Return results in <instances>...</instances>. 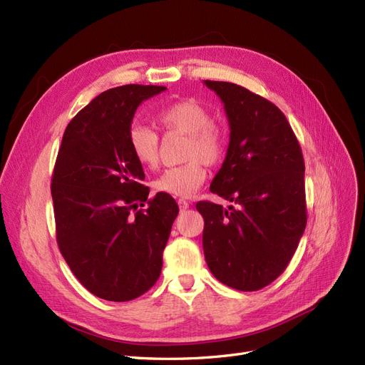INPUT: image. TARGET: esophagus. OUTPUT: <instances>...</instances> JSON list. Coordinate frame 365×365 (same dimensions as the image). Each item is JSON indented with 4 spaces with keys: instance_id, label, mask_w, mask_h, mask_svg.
<instances>
[{
    "instance_id": "esophagus-1",
    "label": "esophagus",
    "mask_w": 365,
    "mask_h": 365,
    "mask_svg": "<svg viewBox=\"0 0 365 365\" xmlns=\"http://www.w3.org/2000/svg\"><path fill=\"white\" fill-rule=\"evenodd\" d=\"M178 205H180L181 210H187V208H189L190 202H187L185 200H178Z\"/></svg>"
}]
</instances>
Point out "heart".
Returning <instances> with one entry per match:
<instances>
[{"instance_id":"obj_1","label":"heart","mask_w":365,"mask_h":365,"mask_svg":"<svg viewBox=\"0 0 365 365\" xmlns=\"http://www.w3.org/2000/svg\"><path fill=\"white\" fill-rule=\"evenodd\" d=\"M157 120L164 129L187 135L182 155L187 163L165 169L153 187L161 193L189 197L207 178L204 163L216 164L222 160L227 148L224 130L213 123L210 109L192 98L163 108ZM128 143L138 164L143 168H155L160 158V138L155 130L137 121L129 128Z\"/></svg>"}]
</instances>
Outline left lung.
Returning a JSON list of instances; mask_svg holds the SVG:
<instances>
[{
  "label": "left lung",
  "mask_w": 365,
  "mask_h": 365,
  "mask_svg": "<svg viewBox=\"0 0 365 365\" xmlns=\"http://www.w3.org/2000/svg\"><path fill=\"white\" fill-rule=\"evenodd\" d=\"M224 103L230 143L210 192L237 207L196 204L210 271L237 291H259L286 269L306 228L304 160L280 109L247 88L204 81Z\"/></svg>",
  "instance_id": "8db88e82"
}]
</instances>
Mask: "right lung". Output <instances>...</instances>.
<instances>
[{
	"mask_svg": "<svg viewBox=\"0 0 365 365\" xmlns=\"http://www.w3.org/2000/svg\"><path fill=\"white\" fill-rule=\"evenodd\" d=\"M164 90L123 85L98 94L68 123L54 164L59 250L76 279L108 302L134 300L155 284L180 212L168 193L149 200L128 143L137 108Z\"/></svg>",
	"mask_w": 365,
	"mask_h": 365,
	"instance_id": "1",
	"label": "right lung"
}]
</instances>
